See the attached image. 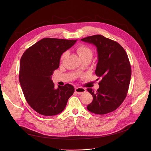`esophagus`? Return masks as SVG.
Segmentation results:
<instances>
[{
	"instance_id": "esophagus-1",
	"label": "esophagus",
	"mask_w": 151,
	"mask_h": 151,
	"mask_svg": "<svg viewBox=\"0 0 151 151\" xmlns=\"http://www.w3.org/2000/svg\"><path fill=\"white\" fill-rule=\"evenodd\" d=\"M75 91H76V92L77 94L81 95V94L84 93L86 91V89L84 88L77 87V88L75 89Z\"/></svg>"
}]
</instances>
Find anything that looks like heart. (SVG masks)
Here are the masks:
<instances>
[{
    "mask_svg": "<svg viewBox=\"0 0 151 151\" xmlns=\"http://www.w3.org/2000/svg\"><path fill=\"white\" fill-rule=\"evenodd\" d=\"M76 52L81 59L83 58H87V57H90L92 58V56H93V52H92V49H90L86 45H83V44H81L77 46V47L76 49ZM66 54H67L66 52H63L62 54L61 57H60L61 61L64 60V59L66 56Z\"/></svg>",
    "mask_w": 151,
    "mask_h": 151,
    "instance_id": "heart-1",
    "label": "heart"
}]
</instances>
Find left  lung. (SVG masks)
I'll list each match as a JSON object with an SVG mask.
<instances>
[{
  "instance_id": "left-lung-1",
  "label": "left lung",
  "mask_w": 151,
  "mask_h": 151,
  "mask_svg": "<svg viewBox=\"0 0 151 151\" xmlns=\"http://www.w3.org/2000/svg\"><path fill=\"white\" fill-rule=\"evenodd\" d=\"M81 40L96 47L98 62L95 74L102 78L96 91L87 89L93 96L87 109L98 114L111 112L121 105L127 94L131 76L128 56L119 43L101 35Z\"/></svg>"
}]
</instances>
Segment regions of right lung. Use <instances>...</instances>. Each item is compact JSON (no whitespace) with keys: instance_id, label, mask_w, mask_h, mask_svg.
Listing matches in <instances>:
<instances>
[{"instance_id":"right-lung-1","label":"right lung","mask_w":151,"mask_h":151,"mask_svg":"<svg viewBox=\"0 0 151 151\" xmlns=\"http://www.w3.org/2000/svg\"><path fill=\"white\" fill-rule=\"evenodd\" d=\"M77 40L46 38L28 48L20 59L19 81L24 97L35 111L51 116L60 113L74 92L69 84L55 88L53 71L59 67L62 54Z\"/></svg>"}]
</instances>
